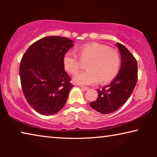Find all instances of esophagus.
Instances as JSON below:
<instances>
[{
	"instance_id": "34e87169",
	"label": "esophagus",
	"mask_w": 157,
	"mask_h": 157,
	"mask_svg": "<svg viewBox=\"0 0 157 157\" xmlns=\"http://www.w3.org/2000/svg\"><path fill=\"white\" fill-rule=\"evenodd\" d=\"M81 89H82L83 90H84V91H86V90L89 89V87H86V86H81Z\"/></svg>"
}]
</instances>
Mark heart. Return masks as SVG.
Here are the masks:
<instances>
[{
	"mask_svg": "<svg viewBox=\"0 0 157 157\" xmlns=\"http://www.w3.org/2000/svg\"><path fill=\"white\" fill-rule=\"evenodd\" d=\"M79 58L86 64V71L76 75L74 82L80 85H93L100 81L108 83L119 74L121 67V57L114 49L105 45L92 43L83 45L78 48ZM65 69L71 74L80 70L81 62L73 51H67L63 57Z\"/></svg>",
	"mask_w": 157,
	"mask_h": 157,
	"instance_id": "obj_1",
	"label": "heart"
}]
</instances>
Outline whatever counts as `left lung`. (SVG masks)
<instances>
[{
  "instance_id": "1",
  "label": "left lung",
  "mask_w": 157,
  "mask_h": 157,
  "mask_svg": "<svg viewBox=\"0 0 157 157\" xmlns=\"http://www.w3.org/2000/svg\"><path fill=\"white\" fill-rule=\"evenodd\" d=\"M117 46L121 57L119 73L110 84L101 90L97 89V99L90 103L92 109L104 114L112 113L125 104L132 95L138 78L136 59L124 45L117 44Z\"/></svg>"
}]
</instances>
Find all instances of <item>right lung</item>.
Returning a JSON list of instances; mask_svg holds the SVG:
<instances>
[{
    "label": "right lung",
    "mask_w": 157,
    "mask_h": 157,
    "mask_svg": "<svg viewBox=\"0 0 157 157\" xmlns=\"http://www.w3.org/2000/svg\"><path fill=\"white\" fill-rule=\"evenodd\" d=\"M73 40L46 36L29 46L21 59L19 74L24 96L42 115H53L65 105L73 86L64 70L63 55L74 46Z\"/></svg>",
    "instance_id": "1"
}]
</instances>
